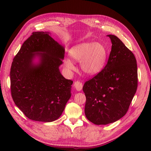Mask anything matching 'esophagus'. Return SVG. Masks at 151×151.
Listing matches in <instances>:
<instances>
[{"label": "esophagus", "instance_id": "34e87169", "mask_svg": "<svg viewBox=\"0 0 151 151\" xmlns=\"http://www.w3.org/2000/svg\"><path fill=\"white\" fill-rule=\"evenodd\" d=\"M74 86H75V88L77 91H81L82 89V83L81 81H76L75 82V84H74Z\"/></svg>", "mask_w": 151, "mask_h": 151}]
</instances>
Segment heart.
Instances as JSON below:
<instances>
[{
  "instance_id": "1",
  "label": "heart",
  "mask_w": 151,
  "mask_h": 151,
  "mask_svg": "<svg viewBox=\"0 0 151 151\" xmlns=\"http://www.w3.org/2000/svg\"><path fill=\"white\" fill-rule=\"evenodd\" d=\"M69 55L73 60L81 62L82 71L88 75H95L104 69L108 58V50L104 45L99 43L84 42L73 47ZM67 70L75 69L73 61L66 58L63 62Z\"/></svg>"
}]
</instances>
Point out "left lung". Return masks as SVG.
Masks as SVG:
<instances>
[{
	"label": "left lung",
	"instance_id": "obj_1",
	"mask_svg": "<svg viewBox=\"0 0 151 151\" xmlns=\"http://www.w3.org/2000/svg\"><path fill=\"white\" fill-rule=\"evenodd\" d=\"M112 45L106 65L83 86L85 115L95 124L114 123L127 114L137 88L136 58L114 36L108 35Z\"/></svg>",
	"mask_w": 151,
	"mask_h": 151
}]
</instances>
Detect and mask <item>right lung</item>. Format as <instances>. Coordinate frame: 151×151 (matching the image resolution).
Wrapping results in <instances>:
<instances>
[{
  "instance_id": "obj_1",
  "label": "right lung",
  "mask_w": 151,
  "mask_h": 151,
  "mask_svg": "<svg viewBox=\"0 0 151 151\" xmlns=\"http://www.w3.org/2000/svg\"><path fill=\"white\" fill-rule=\"evenodd\" d=\"M48 32H35L13 60L10 88L13 100L31 120L52 122L58 119L70 97L73 81L61 75L64 48ZM40 58L37 65L33 63Z\"/></svg>"
}]
</instances>
